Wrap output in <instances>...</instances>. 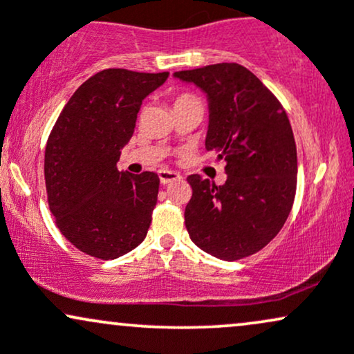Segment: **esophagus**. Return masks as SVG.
Masks as SVG:
<instances>
[{"label": "esophagus", "instance_id": "obj_1", "mask_svg": "<svg viewBox=\"0 0 354 354\" xmlns=\"http://www.w3.org/2000/svg\"><path fill=\"white\" fill-rule=\"evenodd\" d=\"M158 176H160L161 185H168V183L181 180V174L180 173L169 171V169H161V171H158Z\"/></svg>", "mask_w": 354, "mask_h": 354}]
</instances>
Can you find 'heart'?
Here are the masks:
<instances>
[{
  "instance_id": "b5f03b06",
  "label": "heart",
  "mask_w": 354,
  "mask_h": 354,
  "mask_svg": "<svg viewBox=\"0 0 354 354\" xmlns=\"http://www.w3.org/2000/svg\"><path fill=\"white\" fill-rule=\"evenodd\" d=\"M185 98H191V96H181V98H178V100H185Z\"/></svg>"
}]
</instances>
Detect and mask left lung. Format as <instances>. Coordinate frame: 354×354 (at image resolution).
Wrapping results in <instances>:
<instances>
[{
	"instance_id": "8db88e82",
	"label": "left lung",
	"mask_w": 354,
	"mask_h": 354,
	"mask_svg": "<svg viewBox=\"0 0 354 354\" xmlns=\"http://www.w3.org/2000/svg\"><path fill=\"white\" fill-rule=\"evenodd\" d=\"M208 98L206 149L225 161V185L191 174L185 209L191 241L225 261L263 250L288 219L296 194L298 158L281 103L238 63L176 71Z\"/></svg>"
}]
</instances>
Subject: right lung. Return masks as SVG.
<instances>
[{
  "label": "right lung",
  "instance_id": "obj_1",
  "mask_svg": "<svg viewBox=\"0 0 354 354\" xmlns=\"http://www.w3.org/2000/svg\"><path fill=\"white\" fill-rule=\"evenodd\" d=\"M169 73L111 68L76 89L44 151L48 205L63 236L80 251L115 259L146 238L160 178L118 171L141 103Z\"/></svg>",
  "mask_w": 354,
  "mask_h": 354
}]
</instances>
